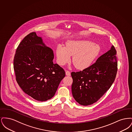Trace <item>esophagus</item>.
Listing matches in <instances>:
<instances>
[{
	"label": "esophagus",
	"mask_w": 132,
	"mask_h": 132,
	"mask_svg": "<svg viewBox=\"0 0 132 132\" xmlns=\"http://www.w3.org/2000/svg\"><path fill=\"white\" fill-rule=\"evenodd\" d=\"M66 75L67 76L71 75V73L68 70H66Z\"/></svg>",
	"instance_id": "obj_1"
}]
</instances>
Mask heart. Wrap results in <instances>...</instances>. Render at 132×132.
Masks as SVG:
<instances>
[{
  "instance_id": "1",
  "label": "heart",
  "mask_w": 132,
  "mask_h": 132,
  "mask_svg": "<svg viewBox=\"0 0 132 132\" xmlns=\"http://www.w3.org/2000/svg\"><path fill=\"white\" fill-rule=\"evenodd\" d=\"M101 48L98 44L88 40H71L67 43L66 47L61 45L57 49V57L59 64L64 65L73 56L72 62L76 68H87L98 55Z\"/></svg>"
}]
</instances>
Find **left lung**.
Returning <instances> with one entry per match:
<instances>
[{
    "label": "left lung",
    "mask_w": 132,
    "mask_h": 132,
    "mask_svg": "<svg viewBox=\"0 0 132 132\" xmlns=\"http://www.w3.org/2000/svg\"><path fill=\"white\" fill-rule=\"evenodd\" d=\"M116 53L112 46L88 68L71 73L72 94L80 104L87 106L94 103L111 87L118 69Z\"/></svg>",
    "instance_id": "left-lung-1"
}]
</instances>
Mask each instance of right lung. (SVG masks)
<instances>
[{"label":"right lung","mask_w":132,"mask_h":132,"mask_svg":"<svg viewBox=\"0 0 132 132\" xmlns=\"http://www.w3.org/2000/svg\"><path fill=\"white\" fill-rule=\"evenodd\" d=\"M53 58L52 50L35 32L27 35L17 48L13 62L16 81L36 101L51 98L65 76L64 70L53 62Z\"/></svg>","instance_id":"right-lung-1"}]
</instances>
